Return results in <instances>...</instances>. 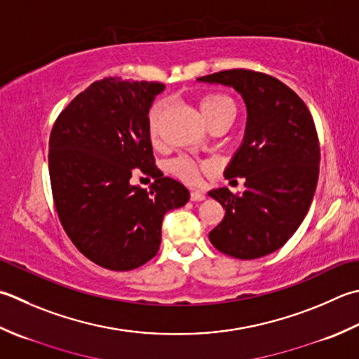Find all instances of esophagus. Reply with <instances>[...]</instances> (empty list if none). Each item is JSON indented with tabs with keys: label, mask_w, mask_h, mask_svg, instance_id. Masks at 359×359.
<instances>
[{
	"label": "esophagus",
	"mask_w": 359,
	"mask_h": 359,
	"mask_svg": "<svg viewBox=\"0 0 359 359\" xmlns=\"http://www.w3.org/2000/svg\"><path fill=\"white\" fill-rule=\"evenodd\" d=\"M189 199H191L193 202H201L205 199V194L198 191V189H191V193H189Z\"/></svg>",
	"instance_id": "34e87169"
}]
</instances>
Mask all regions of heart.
Listing matches in <instances>:
<instances>
[{
    "label": "heart",
    "instance_id": "b5f03b06",
    "mask_svg": "<svg viewBox=\"0 0 359 359\" xmlns=\"http://www.w3.org/2000/svg\"><path fill=\"white\" fill-rule=\"evenodd\" d=\"M201 114L208 124V128L217 124V123H229L235 119L236 115V105L230 100L229 96L221 93H207L201 97L199 101ZM168 109H170V101L168 100H158L151 105L149 114H147V132L154 143H158L160 140V129L161 121L166 115ZM202 168H207V165L198 163V161L189 157H177L171 160L170 170L172 174L177 175L182 180L193 184L199 179V171Z\"/></svg>",
    "mask_w": 359,
    "mask_h": 359
}]
</instances>
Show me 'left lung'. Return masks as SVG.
<instances>
[{"label":"left lung","mask_w":359,"mask_h":359,"mask_svg":"<svg viewBox=\"0 0 359 359\" xmlns=\"http://www.w3.org/2000/svg\"><path fill=\"white\" fill-rule=\"evenodd\" d=\"M198 81L233 87L248 107L243 144L226 170L227 179L244 177L245 189L208 193L226 210L210 241L233 258L269 255L294 235L311 205L320 160L313 116L297 93L269 74L226 69Z\"/></svg>","instance_id":"left-lung-1"}]
</instances>
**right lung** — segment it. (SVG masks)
I'll use <instances>...</instances> for the list:
<instances>
[{"label": "right lung", "instance_id": "1", "mask_svg": "<svg viewBox=\"0 0 359 359\" xmlns=\"http://www.w3.org/2000/svg\"><path fill=\"white\" fill-rule=\"evenodd\" d=\"M160 82L104 77L77 95L49 137V179L63 230L91 262L110 271L156 257L166 212L184 207L188 189L156 166L147 132ZM138 167L156 180L130 185Z\"/></svg>", "mask_w": 359, "mask_h": 359}]
</instances>
